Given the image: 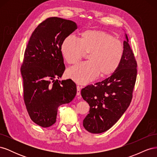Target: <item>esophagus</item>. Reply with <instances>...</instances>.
I'll list each match as a JSON object with an SVG mask.
<instances>
[{
  "instance_id": "obj_1",
  "label": "esophagus",
  "mask_w": 157,
  "mask_h": 157,
  "mask_svg": "<svg viewBox=\"0 0 157 157\" xmlns=\"http://www.w3.org/2000/svg\"><path fill=\"white\" fill-rule=\"evenodd\" d=\"M82 88V87H81V86H77V96H79V95L80 94V90H81Z\"/></svg>"
}]
</instances>
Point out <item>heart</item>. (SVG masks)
Masks as SVG:
<instances>
[{
    "instance_id": "b5f03b06",
    "label": "heart",
    "mask_w": 157,
    "mask_h": 157,
    "mask_svg": "<svg viewBox=\"0 0 157 157\" xmlns=\"http://www.w3.org/2000/svg\"><path fill=\"white\" fill-rule=\"evenodd\" d=\"M63 59L70 65L78 63L84 53L88 54L89 62L69 69L67 77L78 84H86L115 73L124 54L121 42L110 33L100 30L88 29L80 33L78 40L73 36H66L60 46Z\"/></svg>"
}]
</instances>
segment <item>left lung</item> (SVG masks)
Segmentation results:
<instances>
[{
    "label": "left lung",
    "instance_id": "8db88e82",
    "mask_svg": "<svg viewBox=\"0 0 157 157\" xmlns=\"http://www.w3.org/2000/svg\"><path fill=\"white\" fill-rule=\"evenodd\" d=\"M123 42L124 54L115 73L101 82L82 88L81 96L90 105L83 121L85 129L92 134L108 130L129 107L137 77V63L128 43Z\"/></svg>",
    "mask_w": 157,
    "mask_h": 157
}]
</instances>
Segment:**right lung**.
Masks as SVG:
<instances>
[{
  "instance_id": "add662e5",
  "label": "right lung",
  "mask_w": 157,
  "mask_h": 157,
  "mask_svg": "<svg viewBox=\"0 0 157 157\" xmlns=\"http://www.w3.org/2000/svg\"><path fill=\"white\" fill-rule=\"evenodd\" d=\"M76 23L60 17H49L32 33L21 67L23 98L31 119L43 128L56 122L58 107L69 103L77 94L71 79L62 77L65 69L60 46L71 34Z\"/></svg>"
}]
</instances>
